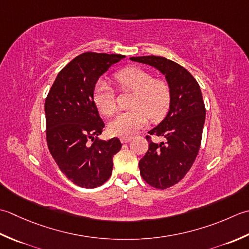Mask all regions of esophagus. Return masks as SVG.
Returning <instances> with one entry per match:
<instances>
[{"instance_id":"obj_1","label":"esophagus","mask_w":249,"mask_h":249,"mask_svg":"<svg viewBox=\"0 0 249 249\" xmlns=\"http://www.w3.org/2000/svg\"><path fill=\"white\" fill-rule=\"evenodd\" d=\"M131 140H132L131 136H124V138H120V142H121V143H124V144L129 143Z\"/></svg>"}]
</instances>
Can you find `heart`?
Segmentation results:
<instances>
[{"instance_id":"heart-1","label":"heart","mask_w":249,"mask_h":249,"mask_svg":"<svg viewBox=\"0 0 249 249\" xmlns=\"http://www.w3.org/2000/svg\"><path fill=\"white\" fill-rule=\"evenodd\" d=\"M115 80L123 91H132L130 110L123 111L109 121L108 132L116 136H131L143 129L148 118L158 121L166 115L171 104V88L164 79L154 78L150 72L140 68H126L115 74ZM93 102L101 114L110 116L117 103L113 89L99 80L93 89Z\"/></svg>"}]
</instances>
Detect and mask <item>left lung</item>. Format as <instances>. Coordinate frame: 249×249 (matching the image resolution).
<instances>
[{
    "mask_svg": "<svg viewBox=\"0 0 249 249\" xmlns=\"http://www.w3.org/2000/svg\"><path fill=\"white\" fill-rule=\"evenodd\" d=\"M148 64L165 76L171 88V104L166 117L146 135L149 148L139 162L141 175L157 189H166L184 178L199 153L205 105L200 86L188 71L163 57L143 55L130 58ZM165 142L154 143L151 135Z\"/></svg>",
    "mask_w": 249,
    "mask_h": 249,
    "instance_id": "obj_1",
    "label": "left lung"
}]
</instances>
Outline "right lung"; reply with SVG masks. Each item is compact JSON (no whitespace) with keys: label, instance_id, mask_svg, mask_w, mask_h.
<instances>
[{"label":"right lung","instance_id":"obj_1","mask_svg":"<svg viewBox=\"0 0 249 249\" xmlns=\"http://www.w3.org/2000/svg\"><path fill=\"white\" fill-rule=\"evenodd\" d=\"M123 54L85 53L60 71L45 101L46 139L61 172L83 188H95L107 180L119 139L99 140L104 123L93 102L99 77ZM91 143H89V141Z\"/></svg>","mask_w":249,"mask_h":249}]
</instances>
